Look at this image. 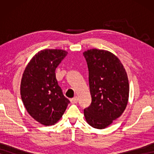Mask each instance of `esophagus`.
I'll return each instance as SVG.
<instances>
[{
	"mask_svg": "<svg viewBox=\"0 0 154 154\" xmlns=\"http://www.w3.org/2000/svg\"><path fill=\"white\" fill-rule=\"evenodd\" d=\"M78 100H79V99H78L77 97H73V98L71 99V100H70L71 102L72 103V104H75V103H77Z\"/></svg>",
	"mask_w": 154,
	"mask_h": 154,
	"instance_id": "34e87169",
	"label": "esophagus"
}]
</instances>
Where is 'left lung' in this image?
<instances>
[{
  "label": "left lung",
  "mask_w": 154,
  "mask_h": 154,
  "mask_svg": "<svg viewBox=\"0 0 154 154\" xmlns=\"http://www.w3.org/2000/svg\"><path fill=\"white\" fill-rule=\"evenodd\" d=\"M89 71L92 103L84 110L87 123L104 129L122 115L129 98V83L123 64L112 52L90 49L83 52Z\"/></svg>",
  "instance_id": "left-lung-1"
}]
</instances>
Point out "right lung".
Here are the masks:
<instances>
[{"mask_svg": "<svg viewBox=\"0 0 154 154\" xmlns=\"http://www.w3.org/2000/svg\"><path fill=\"white\" fill-rule=\"evenodd\" d=\"M68 54L66 50L45 49L35 54L23 73L22 100L29 115L42 125H53L70 103L56 79L55 69Z\"/></svg>", "mask_w": 154, "mask_h": 154, "instance_id": "right-lung-1", "label": "right lung"}]
</instances>
